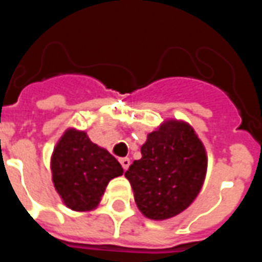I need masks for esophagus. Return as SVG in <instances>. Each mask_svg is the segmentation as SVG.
I'll use <instances>...</instances> for the list:
<instances>
[{"mask_svg":"<svg viewBox=\"0 0 262 262\" xmlns=\"http://www.w3.org/2000/svg\"><path fill=\"white\" fill-rule=\"evenodd\" d=\"M120 164H122V167H123V170H127L129 168V165H130V160L127 159V157H123V159H120Z\"/></svg>","mask_w":262,"mask_h":262,"instance_id":"obj_1","label":"esophagus"}]
</instances>
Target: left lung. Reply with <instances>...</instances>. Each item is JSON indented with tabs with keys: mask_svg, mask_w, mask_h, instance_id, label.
Wrapping results in <instances>:
<instances>
[{
	"mask_svg": "<svg viewBox=\"0 0 262 262\" xmlns=\"http://www.w3.org/2000/svg\"><path fill=\"white\" fill-rule=\"evenodd\" d=\"M142 159L135 160L125 177L137 208L147 219H171L195 201L206 177L208 156L188 122L164 120L147 135Z\"/></svg>",
	"mask_w": 262,
	"mask_h": 262,
	"instance_id": "1",
	"label": "left lung"
}]
</instances>
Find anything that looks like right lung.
Returning <instances> with one entry per match:
<instances>
[{
  "mask_svg": "<svg viewBox=\"0 0 262 262\" xmlns=\"http://www.w3.org/2000/svg\"><path fill=\"white\" fill-rule=\"evenodd\" d=\"M50 168L56 191L66 206L75 212L94 210L109 181L123 174L119 161L106 148L74 127L67 129L54 146Z\"/></svg>",
  "mask_w": 262,
  "mask_h": 262,
  "instance_id": "add662e5",
  "label": "right lung"
}]
</instances>
